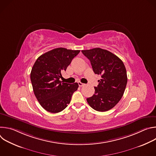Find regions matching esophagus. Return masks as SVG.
<instances>
[{"mask_svg":"<svg viewBox=\"0 0 156 156\" xmlns=\"http://www.w3.org/2000/svg\"><path fill=\"white\" fill-rule=\"evenodd\" d=\"M78 85H79V86H80V87H81V86H83L84 85V83H81V82H78Z\"/></svg>","mask_w":156,"mask_h":156,"instance_id":"34e87169","label":"esophagus"}]
</instances>
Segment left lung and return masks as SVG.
I'll return each instance as SVG.
<instances>
[{
	"label": "left lung",
	"mask_w": 156,
	"mask_h": 156,
	"mask_svg": "<svg viewBox=\"0 0 156 156\" xmlns=\"http://www.w3.org/2000/svg\"><path fill=\"white\" fill-rule=\"evenodd\" d=\"M81 52L90 60L95 74L102 78L94 87V95L87 98V102L95 110L105 112L112 108L123 95L127 83L125 66L120 58L107 50L94 48Z\"/></svg>",
	"instance_id": "8db88e82"
}]
</instances>
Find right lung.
Segmentation results:
<instances>
[{
    "mask_svg": "<svg viewBox=\"0 0 156 156\" xmlns=\"http://www.w3.org/2000/svg\"><path fill=\"white\" fill-rule=\"evenodd\" d=\"M80 52L59 48L44 53L36 60L30 74L33 91L41 105L48 112H61L77 90V83H63L60 78Z\"/></svg>",
    "mask_w": 156,
    "mask_h": 156,
    "instance_id": "1",
    "label": "right lung"
}]
</instances>
